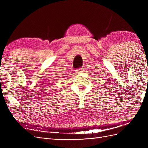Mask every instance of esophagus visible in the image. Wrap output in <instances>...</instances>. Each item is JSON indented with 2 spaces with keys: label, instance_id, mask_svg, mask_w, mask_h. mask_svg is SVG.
<instances>
[{
  "label": "esophagus",
  "instance_id": "1",
  "mask_svg": "<svg viewBox=\"0 0 148 148\" xmlns=\"http://www.w3.org/2000/svg\"><path fill=\"white\" fill-rule=\"evenodd\" d=\"M83 71V69H79L78 70H77V71H76V72H77V73H82Z\"/></svg>",
  "mask_w": 148,
  "mask_h": 148
}]
</instances>
